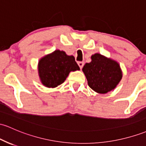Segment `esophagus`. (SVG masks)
<instances>
[{"label": "esophagus", "instance_id": "esophagus-1", "mask_svg": "<svg viewBox=\"0 0 146 146\" xmlns=\"http://www.w3.org/2000/svg\"><path fill=\"white\" fill-rule=\"evenodd\" d=\"M78 64L80 66V69H82V67H83V66H84V62H78Z\"/></svg>", "mask_w": 146, "mask_h": 146}]
</instances>
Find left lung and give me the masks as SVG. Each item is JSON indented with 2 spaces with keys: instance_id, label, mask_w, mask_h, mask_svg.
<instances>
[{
  "instance_id": "8db88e82",
  "label": "left lung",
  "mask_w": 146,
  "mask_h": 146,
  "mask_svg": "<svg viewBox=\"0 0 146 146\" xmlns=\"http://www.w3.org/2000/svg\"><path fill=\"white\" fill-rule=\"evenodd\" d=\"M91 59L82 68L89 87L100 94L113 90L123 77L119 64L100 53L92 55Z\"/></svg>"
}]
</instances>
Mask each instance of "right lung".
<instances>
[{
    "label": "right lung",
    "mask_w": 146,
    "mask_h": 146,
    "mask_svg": "<svg viewBox=\"0 0 146 146\" xmlns=\"http://www.w3.org/2000/svg\"><path fill=\"white\" fill-rule=\"evenodd\" d=\"M79 70L75 57L60 50L44 56L38 63L40 81L48 88L57 87L66 80L70 72Z\"/></svg>",
    "instance_id": "add662e5"
}]
</instances>
